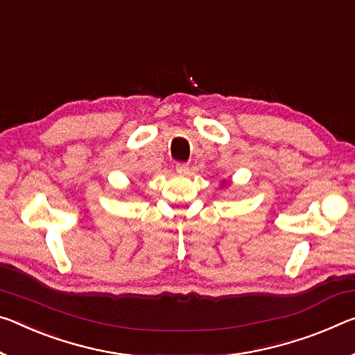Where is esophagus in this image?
<instances>
[{
	"label": "esophagus",
	"mask_w": 355,
	"mask_h": 355,
	"mask_svg": "<svg viewBox=\"0 0 355 355\" xmlns=\"http://www.w3.org/2000/svg\"><path fill=\"white\" fill-rule=\"evenodd\" d=\"M175 168H177V173H180V175H187V173L189 172V166L184 164V162H178Z\"/></svg>",
	"instance_id": "1"
}]
</instances>
